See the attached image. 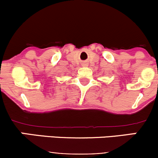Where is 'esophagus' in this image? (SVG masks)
Here are the masks:
<instances>
[{
  "label": "esophagus",
  "mask_w": 158,
  "mask_h": 158,
  "mask_svg": "<svg viewBox=\"0 0 158 158\" xmlns=\"http://www.w3.org/2000/svg\"><path fill=\"white\" fill-rule=\"evenodd\" d=\"M85 65H86V64H84V66H85Z\"/></svg>",
  "instance_id": "esophagus-1"
}]
</instances>
